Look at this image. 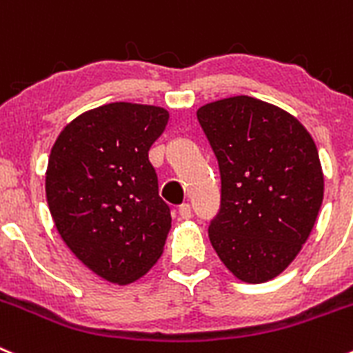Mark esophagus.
<instances>
[{"mask_svg": "<svg viewBox=\"0 0 353 353\" xmlns=\"http://www.w3.org/2000/svg\"><path fill=\"white\" fill-rule=\"evenodd\" d=\"M179 216L183 217V219H190V217L193 216L192 205H190V203H183V205L179 207Z\"/></svg>", "mask_w": 353, "mask_h": 353, "instance_id": "obj_1", "label": "esophagus"}]
</instances>
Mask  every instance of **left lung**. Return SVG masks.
Returning a JSON list of instances; mask_svg holds the SVG:
<instances>
[{
	"instance_id": "obj_1",
	"label": "left lung",
	"mask_w": 353,
	"mask_h": 353,
	"mask_svg": "<svg viewBox=\"0 0 353 353\" xmlns=\"http://www.w3.org/2000/svg\"><path fill=\"white\" fill-rule=\"evenodd\" d=\"M196 120L221 177L210 243L240 281H270L298 256L321 210L317 146L294 117L247 95L205 104Z\"/></svg>"
}]
</instances>
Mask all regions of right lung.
Returning <instances> with one entry per match:
<instances>
[{
	"instance_id": "right-lung-1",
	"label": "right lung",
	"mask_w": 353,
	"mask_h": 353,
	"mask_svg": "<svg viewBox=\"0 0 353 353\" xmlns=\"http://www.w3.org/2000/svg\"><path fill=\"white\" fill-rule=\"evenodd\" d=\"M167 121L163 108L111 102L72 120L48 158L47 200L62 240L113 284L137 281L165 245L172 217L148 151Z\"/></svg>"
}]
</instances>
